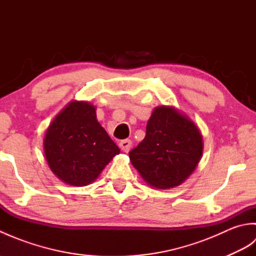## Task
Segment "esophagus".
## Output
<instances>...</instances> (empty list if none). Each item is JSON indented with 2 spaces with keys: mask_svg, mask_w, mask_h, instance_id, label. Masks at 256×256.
<instances>
[{
  "mask_svg": "<svg viewBox=\"0 0 256 256\" xmlns=\"http://www.w3.org/2000/svg\"><path fill=\"white\" fill-rule=\"evenodd\" d=\"M131 146H132V142L130 140H123L120 142V148H121V150L124 152V153H128Z\"/></svg>",
  "mask_w": 256,
  "mask_h": 256,
  "instance_id": "obj_1",
  "label": "esophagus"
}]
</instances>
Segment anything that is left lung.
<instances>
[{"instance_id": "1", "label": "left lung", "mask_w": 256, "mask_h": 256, "mask_svg": "<svg viewBox=\"0 0 256 256\" xmlns=\"http://www.w3.org/2000/svg\"><path fill=\"white\" fill-rule=\"evenodd\" d=\"M197 125L174 106H157L145 138L128 153L132 165L152 187L170 189L192 175L202 156Z\"/></svg>"}]
</instances>
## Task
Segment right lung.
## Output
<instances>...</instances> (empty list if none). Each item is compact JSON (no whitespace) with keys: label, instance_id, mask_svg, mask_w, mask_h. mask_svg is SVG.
Returning a JSON list of instances; mask_svg holds the SVG:
<instances>
[{"label":"right lung","instance_id":"1","mask_svg":"<svg viewBox=\"0 0 256 256\" xmlns=\"http://www.w3.org/2000/svg\"><path fill=\"white\" fill-rule=\"evenodd\" d=\"M44 152L60 180L81 187L94 182L120 148L98 122L94 106L72 101L48 126Z\"/></svg>","mask_w":256,"mask_h":256}]
</instances>
